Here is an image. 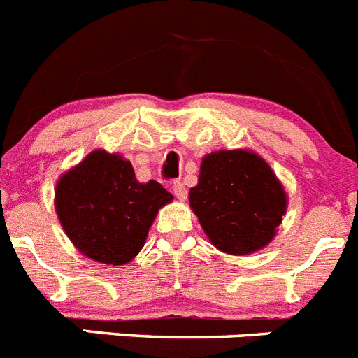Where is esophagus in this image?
I'll use <instances>...</instances> for the list:
<instances>
[{
    "mask_svg": "<svg viewBox=\"0 0 358 358\" xmlns=\"http://www.w3.org/2000/svg\"><path fill=\"white\" fill-rule=\"evenodd\" d=\"M172 189H173V195H176L179 201H186V197H188V189H186V186L182 185L181 181L173 182Z\"/></svg>",
    "mask_w": 358,
    "mask_h": 358,
    "instance_id": "obj_1",
    "label": "esophagus"
}]
</instances>
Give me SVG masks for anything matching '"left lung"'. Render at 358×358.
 <instances>
[{
  "label": "left lung",
  "mask_w": 358,
  "mask_h": 358,
  "mask_svg": "<svg viewBox=\"0 0 358 358\" xmlns=\"http://www.w3.org/2000/svg\"><path fill=\"white\" fill-rule=\"evenodd\" d=\"M189 206L215 248L249 255L265 248L287 210V195L260 156L248 150L208 154Z\"/></svg>",
  "instance_id": "8db88e82"
}]
</instances>
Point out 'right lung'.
<instances>
[{"instance_id": "obj_1", "label": "right lung", "mask_w": 358, "mask_h": 358, "mask_svg": "<svg viewBox=\"0 0 358 358\" xmlns=\"http://www.w3.org/2000/svg\"><path fill=\"white\" fill-rule=\"evenodd\" d=\"M170 201L159 182H138L131 161L106 150L91 152L55 189L57 215L73 245L107 265L140 252L157 210Z\"/></svg>"}]
</instances>
